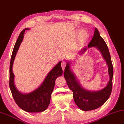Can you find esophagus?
<instances>
[{"instance_id": "1", "label": "esophagus", "mask_w": 124, "mask_h": 124, "mask_svg": "<svg viewBox=\"0 0 124 124\" xmlns=\"http://www.w3.org/2000/svg\"><path fill=\"white\" fill-rule=\"evenodd\" d=\"M66 62L65 61H63L62 62V63H61V66H62V70H63V71L64 70V68H65V67H66Z\"/></svg>"}]
</instances>
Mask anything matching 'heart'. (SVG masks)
I'll list each match as a JSON object with an SVG mask.
<instances>
[{
    "label": "heart",
    "instance_id": "obj_1",
    "mask_svg": "<svg viewBox=\"0 0 124 124\" xmlns=\"http://www.w3.org/2000/svg\"><path fill=\"white\" fill-rule=\"evenodd\" d=\"M88 33L86 32L85 31L82 30L81 31V32L79 34L78 36V39H77V42L79 44H84L86 43L87 40H88Z\"/></svg>",
    "mask_w": 124,
    "mask_h": 124
}]
</instances>
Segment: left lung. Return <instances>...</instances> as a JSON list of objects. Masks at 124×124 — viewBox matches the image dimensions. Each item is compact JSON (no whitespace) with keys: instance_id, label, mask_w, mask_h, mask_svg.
<instances>
[{"instance_id":"8db88e82","label":"left lung","mask_w":124,"mask_h":124,"mask_svg":"<svg viewBox=\"0 0 124 124\" xmlns=\"http://www.w3.org/2000/svg\"><path fill=\"white\" fill-rule=\"evenodd\" d=\"M95 47L100 52L103 58L106 61L108 66L109 81L107 85L102 89L96 91L87 90L81 85L76 75L71 68V61H67L64 69V77L67 85L73 92L74 101L77 106L83 111L93 110L100 108L108 100L111 95L112 86L113 66L111 58L106 43L100 36L99 31L95 28L93 37L88 45V48ZM88 48L82 49L79 53L84 54Z\"/></svg>"}]
</instances>
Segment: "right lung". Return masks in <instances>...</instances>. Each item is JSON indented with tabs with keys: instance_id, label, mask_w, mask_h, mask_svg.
<instances>
[{
	"instance_id": "1",
	"label": "right lung",
	"mask_w": 124,
	"mask_h": 124,
	"mask_svg": "<svg viewBox=\"0 0 124 124\" xmlns=\"http://www.w3.org/2000/svg\"><path fill=\"white\" fill-rule=\"evenodd\" d=\"M25 28L20 33L15 44L9 68V87L13 97L16 104L22 110L28 112H40L45 111L50 103L51 94L54 89L55 81L59 76H62L63 71L61 67L62 61L59 62L47 74L42 84L32 92L23 93L19 91L14 84L15 76L13 72V66L25 31Z\"/></svg>"
}]
</instances>
